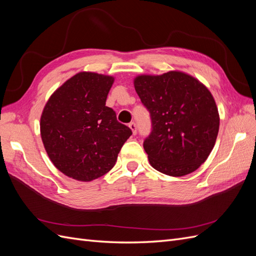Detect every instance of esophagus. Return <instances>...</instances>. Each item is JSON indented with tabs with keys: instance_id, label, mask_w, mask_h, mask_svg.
I'll return each mask as SVG.
<instances>
[{
	"instance_id": "obj_1",
	"label": "esophagus",
	"mask_w": 256,
	"mask_h": 256,
	"mask_svg": "<svg viewBox=\"0 0 256 256\" xmlns=\"http://www.w3.org/2000/svg\"><path fill=\"white\" fill-rule=\"evenodd\" d=\"M129 128L132 130V134H136V122H130L129 124Z\"/></svg>"
}]
</instances>
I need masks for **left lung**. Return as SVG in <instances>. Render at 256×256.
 Here are the masks:
<instances>
[{
  "label": "left lung",
  "mask_w": 256,
  "mask_h": 256,
  "mask_svg": "<svg viewBox=\"0 0 256 256\" xmlns=\"http://www.w3.org/2000/svg\"><path fill=\"white\" fill-rule=\"evenodd\" d=\"M134 85L152 118V131L143 144L150 166L173 177L196 171L219 132L220 116L212 92L180 70L138 74Z\"/></svg>",
  "instance_id": "obj_1"
}]
</instances>
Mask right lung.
I'll list each match as a JSON object with an SVG mask.
<instances>
[{
  "instance_id": "add662e5",
  "label": "right lung",
  "mask_w": 256,
  "mask_h": 256,
  "mask_svg": "<svg viewBox=\"0 0 256 256\" xmlns=\"http://www.w3.org/2000/svg\"><path fill=\"white\" fill-rule=\"evenodd\" d=\"M114 76L81 72L60 85L44 104L40 136L53 166L79 182H92L114 166L132 134L106 106Z\"/></svg>"
}]
</instances>
